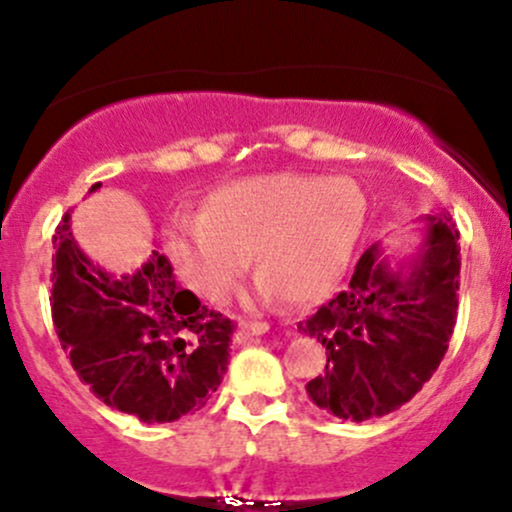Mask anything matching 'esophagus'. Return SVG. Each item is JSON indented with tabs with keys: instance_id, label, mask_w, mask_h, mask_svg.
<instances>
[{
	"instance_id": "34e87169",
	"label": "esophagus",
	"mask_w": 512,
	"mask_h": 512,
	"mask_svg": "<svg viewBox=\"0 0 512 512\" xmlns=\"http://www.w3.org/2000/svg\"><path fill=\"white\" fill-rule=\"evenodd\" d=\"M267 330H269L267 322H240L236 332V342L243 344L248 342L250 337H260V334H264Z\"/></svg>"
}]
</instances>
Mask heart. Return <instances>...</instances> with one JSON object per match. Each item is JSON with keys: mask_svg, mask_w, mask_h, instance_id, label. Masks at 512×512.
I'll return each mask as SVG.
<instances>
[{"mask_svg": "<svg viewBox=\"0 0 512 512\" xmlns=\"http://www.w3.org/2000/svg\"><path fill=\"white\" fill-rule=\"evenodd\" d=\"M366 221L354 182L327 175L264 173L216 187L202 219L168 231L175 272L197 296L221 301L250 257L262 296L313 303L342 279Z\"/></svg>", "mask_w": 512, "mask_h": 512, "instance_id": "b5f03b06", "label": "heart"}]
</instances>
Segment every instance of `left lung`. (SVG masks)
Masks as SVG:
<instances>
[{"instance_id":"left-lung-1","label":"left lung","mask_w":512,"mask_h":512,"mask_svg":"<svg viewBox=\"0 0 512 512\" xmlns=\"http://www.w3.org/2000/svg\"><path fill=\"white\" fill-rule=\"evenodd\" d=\"M460 231L424 216V243L392 267L380 245L358 260L342 293L298 325L327 349L308 397L337 419L366 421L407 404L443 361L457 320Z\"/></svg>"}]
</instances>
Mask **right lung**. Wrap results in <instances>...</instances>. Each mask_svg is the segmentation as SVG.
Here are the masks:
<instances>
[{
  "instance_id": "obj_1",
  "label": "right lung",
  "mask_w": 512,
  "mask_h": 512,
  "mask_svg": "<svg viewBox=\"0 0 512 512\" xmlns=\"http://www.w3.org/2000/svg\"><path fill=\"white\" fill-rule=\"evenodd\" d=\"M69 219L67 211L52 238L50 305L81 383L144 424L202 409L226 373L236 325L178 286L156 250L134 274L105 272L76 245Z\"/></svg>"
}]
</instances>
